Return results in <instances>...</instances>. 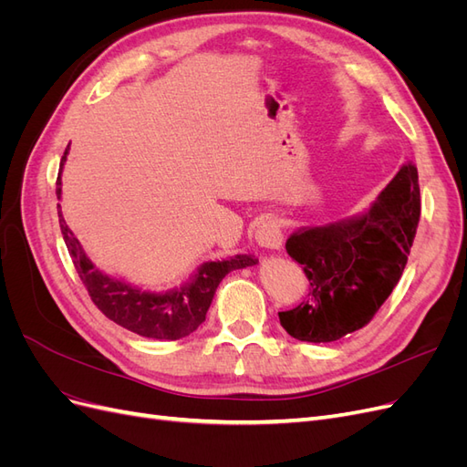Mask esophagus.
<instances>
[{
  "instance_id": "1",
  "label": "esophagus",
  "mask_w": 467,
  "mask_h": 467,
  "mask_svg": "<svg viewBox=\"0 0 467 467\" xmlns=\"http://www.w3.org/2000/svg\"><path fill=\"white\" fill-rule=\"evenodd\" d=\"M255 239L261 247L266 249H280L282 242H285V235H282V228L278 220L266 218L255 232Z\"/></svg>"
}]
</instances>
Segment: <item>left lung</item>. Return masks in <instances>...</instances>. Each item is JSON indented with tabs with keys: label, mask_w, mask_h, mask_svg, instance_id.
Returning a JSON list of instances; mask_svg holds the SVG:
<instances>
[{
	"label": "left lung",
	"mask_w": 467,
	"mask_h": 467,
	"mask_svg": "<svg viewBox=\"0 0 467 467\" xmlns=\"http://www.w3.org/2000/svg\"><path fill=\"white\" fill-rule=\"evenodd\" d=\"M420 216L419 175L405 163L368 210L294 232L288 255L304 265L307 298L280 325L298 341L331 343L362 329L398 285Z\"/></svg>",
	"instance_id": "obj_1"
}]
</instances>
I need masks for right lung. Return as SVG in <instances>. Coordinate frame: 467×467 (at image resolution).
<instances>
[{
  "label": "right lung",
  "instance_id": "1",
  "mask_svg": "<svg viewBox=\"0 0 467 467\" xmlns=\"http://www.w3.org/2000/svg\"><path fill=\"white\" fill-rule=\"evenodd\" d=\"M66 155L67 150L64 151L58 181H56L58 201L62 196L60 175ZM58 218L66 247L72 255L76 271L83 286L88 288L93 304L120 327L140 337L160 338V341H177V338L187 337L199 329V325L206 319V312L222 278L235 271V268H245L259 263L255 255H235L223 261H208L199 266V271L185 285L167 292H150L99 271L86 255V251L81 249L72 230L67 228L66 220L62 218L60 204Z\"/></svg>",
  "mask_w": 467,
  "mask_h": 467
}]
</instances>
